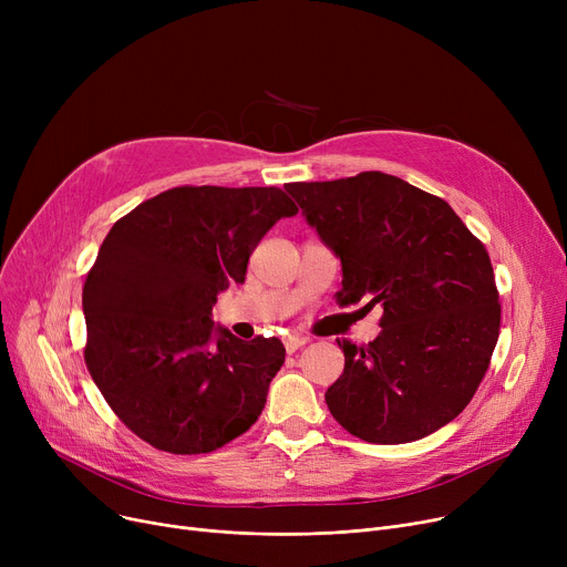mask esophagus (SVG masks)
Masks as SVG:
<instances>
[{
  "instance_id": "esophagus-1",
  "label": "esophagus",
  "mask_w": 567,
  "mask_h": 567,
  "mask_svg": "<svg viewBox=\"0 0 567 567\" xmlns=\"http://www.w3.org/2000/svg\"><path fill=\"white\" fill-rule=\"evenodd\" d=\"M306 344H308V338H303V336H289V338L285 340L287 353H293L296 349H301V347H306Z\"/></svg>"
}]
</instances>
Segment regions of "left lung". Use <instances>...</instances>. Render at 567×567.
<instances>
[{"label": "left lung", "mask_w": 567, "mask_h": 567, "mask_svg": "<svg viewBox=\"0 0 567 567\" xmlns=\"http://www.w3.org/2000/svg\"><path fill=\"white\" fill-rule=\"evenodd\" d=\"M342 261L340 308H383L370 344L338 340L333 419L368 443L423 439L464 411L501 329L494 268L451 204L383 172L287 184Z\"/></svg>", "instance_id": "left-lung-1"}]
</instances>
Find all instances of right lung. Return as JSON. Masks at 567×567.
<instances>
[{
	"label": "right lung",
	"mask_w": 567,
	"mask_h": 567,
	"mask_svg": "<svg viewBox=\"0 0 567 567\" xmlns=\"http://www.w3.org/2000/svg\"><path fill=\"white\" fill-rule=\"evenodd\" d=\"M296 214L274 186H178L107 231L82 289L84 363L116 419L148 445L212 453L259 419L285 347L216 329L212 308L246 280L261 236Z\"/></svg>",
	"instance_id": "right-lung-1"
}]
</instances>
